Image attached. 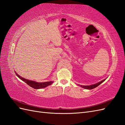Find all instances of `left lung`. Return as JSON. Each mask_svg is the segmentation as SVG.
I'll use <instances>...</instances> for the list:
<instances>
[{
    "label": "left lung",
    "mask_w": 125,
    "mask_h": 125,
    "mask_svg": "<svg viewBox=\"0 0 125 125\" xmlns=\"http://www.w3.org/2000/svg\"><path fill=\"white\" fill-rule=\"evenodd\" d=\"M105 79H104V80L101 81V82H98V83H95V84H94V85H90V86H82V85H80V86L82 87H83V88H85V89H92L97 87L98 86H99L101 83H102L103 82H104V81H105Z\"/></svg>",
    "instance_id": "obj_1"
}]
</instances>
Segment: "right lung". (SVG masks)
<instances>
[{
  "instance_id": "obj_1",
  "label": "right lung",
  "mask_w": 125,
  "mask_h": 125,
  "mask_svg": "<svg viewBox=\"0 0 125 125\" xmlns=\"http://www.w3.org/2000/svg\"><path fill=\"white\" fill-rule=\"evenodd\" d=\"M15 73H16V76L18 77L20 79H21L23 82H24L25 83H27L29 86H30L31 87H32L34 89H41L45 88L46 87L52 85V83H53V82L51 81V82H44V83H38L36 82H34V81L32 80H30L26 79L25 78H23V77H21L15 71Z\"/></svg>"
}]
</instances>
